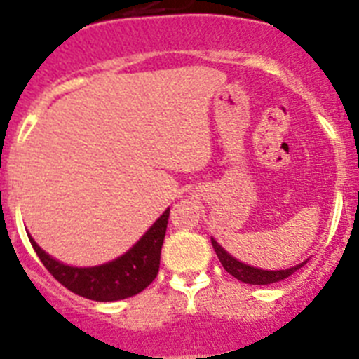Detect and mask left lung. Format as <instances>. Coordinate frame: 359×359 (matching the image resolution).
<instances>
[{
    "instance_id": "1",
    "label": "left lung",
    "mask_w": 359,
    "mask_h": 359,
    "mask_svg": "<svg viewBox=\"0 0 359 359\" xmlns=\"http://www.w3.org/2000/svg\"><path fill=\"white\" fill-rule=\"evenodd\" d=\"M212 246H214L215 253H217L219 261L223 264V268L226 269L228 273L233 275L237 280L244 282V284H253V286H266V284H273V282H280L284 278H287L290 275H293L297 269L302 268L307 261H304L302 264H297L293 268L287 269H277V271H271V269H261L253 268L250 264H244V262L237 261L236 257H231L226 250L221 246L215 239H212Z\"/></svg>"
}]
</instances>
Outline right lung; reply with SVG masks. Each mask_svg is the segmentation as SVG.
Masks as SVG:
<instances>
[{
	"instance_id": "add662e5",
	"label": "right lung",
	"mask_w": 359,
	"mask_h": 359,
	"mask_svg": "<svg viewBox=\"0 0 359 359\" xmlns=\"http://www.w3.org/2000/svg\"><path fill=\"white\" fill-rule=\"evenodd\" d=\"M170 208L163 212L145 231L142 239L131 250L116 257L115 261L91 268H75L57 261L44 252L28 233L37 257L65 287L79 297L97 300V302H115L133 294H138L151 284L160 269V253L163 246L165 231L169 223Z\"/></svg>"
}]
</instances>
